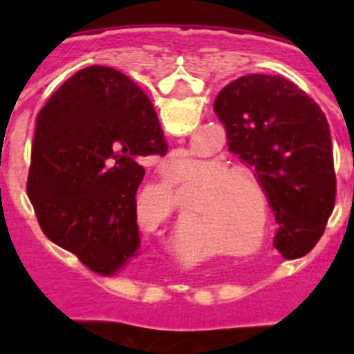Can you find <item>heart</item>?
<instances>
[{
    "instance_id": "obj_1",
    "label": "heart",
    "mask_w": 354,
    "mask_h": 354,
    "mask_svg": "<svg viewBox=\"0 0 354 354\" xmlns=\"http://www.w3.org/2000/svg\"><path fill=\"white\" fill-rule=\"evenodd\" d=\"M180 189L196 186L193 212L220 234L225 245L243 252H259L268 243L271 205L261 180L245 168H228L220 159L189 162L183 175H175ZM142 196L165 207L171 204L174 186L168 179L150 184ZM261 234H259L258 232Z\"/></svg>"
}]
</instances>
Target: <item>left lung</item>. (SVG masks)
Listing matches in <instances>:
<instances>
[{"instance_id": "left-lung-1", "label": "left lung", "mask_w": 354, "mask_h": 354, "mask_svg": "<svg viewBox=\"0 0 354 354\" xmlns=\"http://www.w3.org/2000/svg\"><path fill=\"white\" fill-rule=\"evenodd\" d=\"M228 150L252 168L280 225L283 259L310 252L335 207L337 179L330 126L317 104L282 76L248 74L214 101Z\"/></svg>"}]
</instances>
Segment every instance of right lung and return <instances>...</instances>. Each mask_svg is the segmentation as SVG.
I'll list each match as a JSON object with an SVG mask.
<instances>
[{
	"mask_svg": "<svg viewBox=\"0 0 354 354\" xmlns=\"http://www.w3.org/2000/svg\"><path fill=\"white\" fill-rule=\"evenodd\" d=\"M167 150L138 84L111 67L81 68L37 117L26 192L42 232L93 273L127 268L140 250L143 161Z\"/></svg>",
	"mask_w": 354,
	"mask_h": 354,
	"instance_id": "obj_1",
	"label": "right lung"
}]
</instances>
